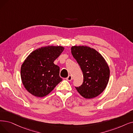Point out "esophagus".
<instances>
[{
  "label": "esophagus",
  "instance_id": "34e87169",
  "mask_svg": "<svg viewBox=\"0 0 133 133\" xmlns=\"http://www.w3.org/2000/svg\"><path fill=\"white\" fill-rule=\"evenodd\" d=\"M66 80L68 81H71L72 80V77L70 75V76H68L67 78H66Z\"/></svg>",
  "mask_w": 133,
  "mask_h": 133
}]
</instances>
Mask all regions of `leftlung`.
<instances>
[{
	"label": "left lung",
	"instance_id": "left-lung-1",
	"mask_svg": "<svg viewBox=\"0 0 133 133\" xmlns=\"http://www.w3.org/2000/svg\"><path fill=\"white\" fill-rule=\"evenodd\" d=\"M71 53L83 74V82L75 87L83 97L92 98L105 90L110 76L109 66L97 51L86 46H73Z\"/></svg>",
	"mask_w": 133,
	"mask_h": 133
}]
</instances>
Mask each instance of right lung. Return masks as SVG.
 I'll return each instance as SVG.
<instances>
[{
	"label": "right lung",
	"instance_id": "add662e5",
	"mask_svg": "<svg viewBox=\"0 0 133 133\" xmlns=\"http://www.w3.org/2000/svg\"><path fill=\"white\" fill-rule=\"evenodd\" d=\"M64 50L61 46H48L33 51L23 63L21 76L26 90L32 95L47 96L62 79L60 67L54 61Z\"/></svg>",
	"mask_w": 133,
	"mask_h": 133
}]
</instances>
